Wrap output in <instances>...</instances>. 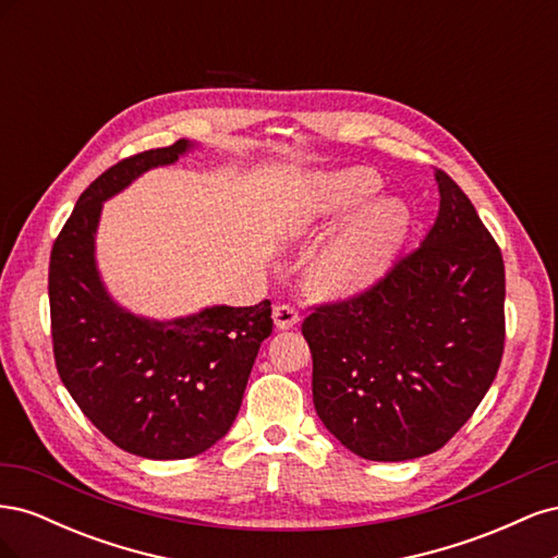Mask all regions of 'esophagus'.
I'll use <instances>...</instances> for the list:
<instances>
[{
	"label": "esophagus",
	"instance_id": "1",
	"mask_svg": "<svg viewBox=\"0 0 558 558\" xmlns=\"http://www.w3.org/2000/svg\"><path fill=\"white\" fill-rule=\"evenodd\" d=\"M272 318H275V326L279 330H289L295 324H300V314L291 305H277L272 312Z\"/></svg>",
	"mask_w": 558,
	"mask_h": 558
}]
</instances>
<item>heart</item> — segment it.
I'll use <instances>...</instances> for the list:
<instances>
[{"label": "heart", "instance_id": "obj_1", "mask_svg": "<svg viewBox=\"0 0 558 558\" xmlns=\"http://www.w3.org/2000/svg\"><path fill=\"white\" fill-rule=\"evenodd\" d=\"M381 189L367 170L314 174L298 197V230H310L359 209ZM408 232V211L396 199L363 207L351 221L320 246L307 267L310 291L320 298L353 295L375 283L391 265Z\"/></svg>", "mask_w": 558, "mask_h": 558}]
</instances>
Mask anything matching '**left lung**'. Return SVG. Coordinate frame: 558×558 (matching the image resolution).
I'll return each instance as SVG.
<instances>
[{
    "instance_id": "8db88e82",
    "label": "left lung",
    "mask_w": 558,
    "mask_h": 558,
    "mask_svg": "<svg viewBox=\"0 0 558 558\" xmlns=\"http://www.w3.org/2000/svg\"><path fill=\"white\" fill-rule=\"evenodd\" d=\"M426 240L367 291L302 324L314 408L349 451L410 461L445 447L494 384L505 347V265L449 174Z\"/></svg>"
}]
</instances>
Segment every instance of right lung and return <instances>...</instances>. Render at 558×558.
<instances>
[{"label":"right lung","mask_w":558,"mask_h":558,"mask_svg":"<svg viewBox=\"0 0 558 558\" xmlns=\"http://www.w3.org/2000/svg\"><path fill=\"white\" fill-rule=\"evenodd\" d=\"M195 144L179 140L125 158L78 197L50 251L48 300L58 375L97 430L134 456L191 459L230 430L253 361L272 332L269 300L156 320L123 310L95 260L102 205Z\"/></svg>","instance_id":"obj_1"}]
</instances>
